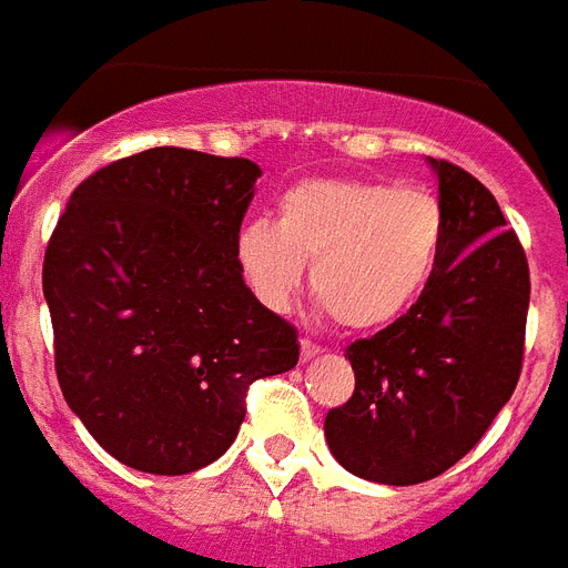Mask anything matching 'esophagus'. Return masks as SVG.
Here are the masks:
<instances>
[{
    "instance_id": "obj_1",
    "label": "esophagus",
    "mask_w": 568,
    "mask_h": 568,
    "mask_svg": "<svg viewBox=\"0 0 568 568\" xmlns=\"http://www.w3.org/2000/svg\"><path fill=\"white\" fill-rule=\"evenodd\" d=\"M324 354V347L315 345V342H310V338H301V359L303 363H310V359H315V356Z\"/></svg>"
}]
</instances>
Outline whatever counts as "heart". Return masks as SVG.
I'll use <instances>...</instances> for the list:
<instances>
[{
  "label": "heart",
  "mask_w": 568,
  "mask_h": 568,
  "mask_svg": "<svg viewBox=\"0 0 568 568\" xmlns=\"http://www.w3.org/2000/svg\"><path fill=\"white\" fill-rule=\"evenodd\" d=\"M445 244L433 194L368 180H306L285 191L280 217L235 232V262L267 310H285L312 262V301L338 327L383 329L427 292Z\"/></svg>",
  "instance_id": "obj_1"
}]
</instances>
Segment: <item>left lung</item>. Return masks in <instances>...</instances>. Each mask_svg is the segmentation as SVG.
Listing matches in <instances>:
<instances>
[{
    "mask_svg": "<svg viewBox=\"0 0 568 568\" xmlns=\"http://www.w3.org/2000/svg\"><path fill=\"white\" fill-rule=\"evenodd\" d=\"M430 164L445 209L439 267L404 318L347 347L356 388L324 422L333 457L374 484H424L466 457L525 359L530 271L519 235L484 182L445 159Z\"/></svg>",
    "mask_w": 568,
    "mask_h": 568,
    "instance_id": "obj_1",
    "label": "left lung"
}]
</instances>
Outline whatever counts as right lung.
Returning a JSON list of instances; mask_svg holds the SVG:
<instances>
[{"label":"right lung","instance_id":"1","mask_svg":"<svg viewBox=\"0 0 568 568\" xmlns=\"http://www.w3.org/2000/svg\"><path fill=\"white\" fill-rule=\"evenodd\" d=\"M247 159L153 146L70 194L43 256L67 406L123 466L189 475L226 454L247 388L297 365L288 321L244 285Z\"/></svg>","mask_w":568,"mask_h":568}]
</instances>
